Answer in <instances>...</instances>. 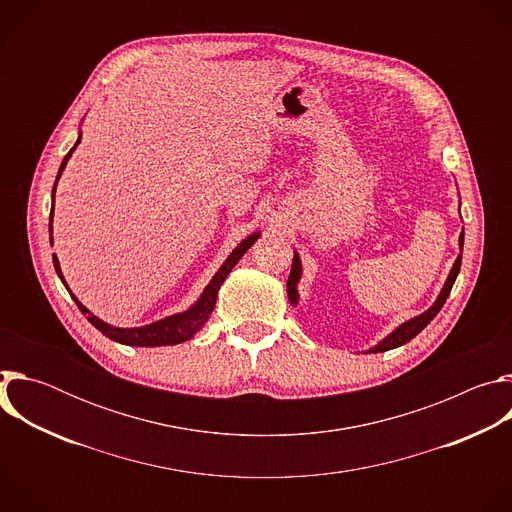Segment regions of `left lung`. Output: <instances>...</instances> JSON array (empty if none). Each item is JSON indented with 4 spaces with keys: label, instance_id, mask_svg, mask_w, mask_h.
<instances>
[{
    "label": "left lung",
    "instance_id": "obj_1",
    "mask_svg": "<svg viewBox=\"0 0 512 512\" xmlns=\"http://www.w3.org/2000/svg\"><path fill=\"white\" fill-rule=\"evenodd\" d=\"M458 245H460V255L456 257L454 261V267L450 269V275L440 291V296H437V300L431 304V308H427L423 314L399 324L391 334H387L377 346L369 348V352H385V350H391V348H397V346H403L407 344L411 338H415L435 316L437 312L442 310V306L446 304L450 291H452V285L460 273V265H462V249H464V231L460 233V239H458ZM302 279V259L298 255V251H294V263H291V273L287 277V298H289V304L291 306H298L300 302V294H298V283Z\"/></svg>",
    "mask_w": 512,
    "mask_h": 512
}]
</instances>
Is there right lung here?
I'll use <instances>...</instances> for the list:
<instances>
[{
    "label": "right lung",
    "mask_w": 512,
    "mask_h": 512,
    "mask_svg": "<svg viewBox=\"0 0 512 512\" xmlns=\"http://www.w3.org/2000/svg\"><path fill=\"white\" fill-rule=\"evenodd\" d=\"M81 143V133H79V139L77 143L72 145L70 152L64 156L62 164H60V170H58V176H56V182H54V188H52V210H50V225H48V233H50V241H52V218H54V192H56V184L72 156V152L77 150V145ZM261 237L259 231L251 233L247 239H243L235 249L233 253L227 257V261L218 267V271L214 273V277L208 281V285L204 287V291L200 294V298L186 310V312H180V314H172L168 318H162L158 322H152V324H145V326H137V328H117V326H111L107 322H103L101 318H97L91 310H87L79 298L72 294V291L68 289L66 281H64V275L60 271V263L56 259V255H52V261H54V269L60 277V281L64 283V287L68 289V294L72 296V300H75V304L79 306V310L87 316V320L99 330L103 332L107 338L119 342V344H125V346H172V344H180V342H186L190 338H194V334L208 322L214 306H216V298H218V289H221L223 281L227 279V275L233 271V267L239 263V259L247 253V249Z\"/></svg>",
    "instance_id": "obj_1"
}]
</instances>
